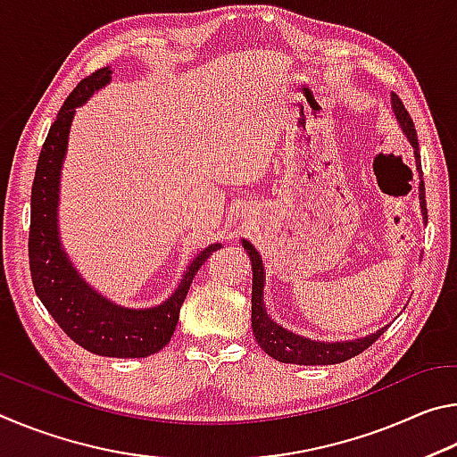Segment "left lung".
I'll use <instances>...</instances> for the list:
<instances>
[{"mask_svg": "<svg viewBox=\"0 0 457 457\" xmlns=\"http://www.w3.org/2000/svg\"><path fill=\"white\" fill-rule=\"evenodd\" d=\"M391 106L393 112H395V119L399 120V127L403 129L407 135L409 143L413 146L415 154V165L417 171H420V179H423L421 171V157H420V143H417V133L415 125L409 112L405 111V104L401 103V98L393 92L391 95ZM420 204H421V213L423 220L428 221V205H425V185L420 183ZM244 250L247 252L252 262V328L253 335H256L258 345L262 351L268 353L270 357L280 361V362H290V365H335V362H345L353 357H357L359 353L369 349L375 340L383 335L386 327L378 328L373 335H367L362 338L354 340H337V343H324V340H312L300 335H294V332L282 328L280 324H276L270 319L266 308H264V266H262V258L247 239L242 242Z\"/></svg>", "mask_w": 457, "mask_h": 457, "instance_id": "8db88e82", "label": "left lung"}]
</instances>
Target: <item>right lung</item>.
<instances>
[{
    "label": "right lung",
    "instance_id": "right-lung-1",
    "mask_svg": "<svg viewBox=\"0 0 457 457\" xmlns=\"http://www.w3.org/2000/svg\"><path fill=\"white\" fill-rule=\"evenodd\" d=\"M111 68H100L79 82L64 100L52 122L32 185V220H29V272L37 298L58 327L76 345L100 357L143 359L159 353L171 340L179 311L197 270L221 244L207 245L193 258L181 282L165 303L153 308H127L108 300L72 266L60 244L58 201L60 173L68 149V135L76 112L96 90L111 82Z\"/></svg>",
    "mask_w": 457,
    "mask_h": 457
}]
</instances>
